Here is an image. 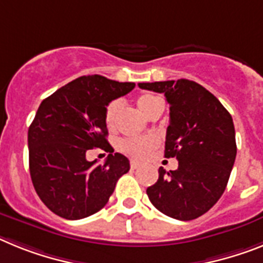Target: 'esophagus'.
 Segmentation results:
<instances>
[{"label":"esophagus","mask_w":263,"mask_h":263,"mask_svg":"<svg viewBox=\"0 0 263 263\" xmlns=\"http://www.w3.org/2000/svg\"><path fill=\"white\" fill-rule=\"evenodd\" d=\"M130 167H132V169H138V167H140V162H137V161H132V162H130Z\"/></svg>","instance_id":"1"}]
</instances>
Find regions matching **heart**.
I'll list each match as a JSON object with an SVG mask.
<instances>
[{"mask_svg": "<svg viewBox=\"0 0 263 263\" xmlns=\"http://www.w3.org/2000/svg\"><path fill=\"white\" fill-rule=\"evenodd\" d=\"M136 104L138 109L141 110V113L143 116H146L149 118L153 114L154 110L162 104V101L158 97L153 96V94H141L136 100ZM121 109V102L118 100L111 101L106 106L105 110V123L107 127H114L117 121V116ZM158 141L154 137H140V138H126V140L121 141L120 149L123 153L130 156L132 158L142 159L145 157L149 156L152 152L157 147Z\"/></svg>", "mask_w": 263, "mask_h": 263, "instance_id": "1", "label": "heart"}]
</instances>
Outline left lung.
<instances>
[{
	"instance_id": "8db88e82",
	"label": "left lung",
	"mask_w": 263,
	"mask_h": 263,
	"mask_svg": "<svg viewBox=\"0 0 263 263\" xmlns=\"http://www.w3.org/2000/svg\"><path fill=\"white\" fill-rule=\"evenodd\" d=\"M141 89L163 93L170 105L165 157L178 169L159 167L147 187L150 202L167 217L190 221L217 203L228 185L237 156L233 118L223 105L194 81L142 82Z\"/></svg>"
}]
</instances>
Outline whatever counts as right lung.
<instances>
[{"mask_svg":"<svg viewBox=\"0 0 263 263\" xmlns=\"http://www.w3.org/2000/svg\"><path fill=\"white\" fill-rule=\"evenodd\" d=\"M136 86L94 74L71 81L45 98L28 132L29 169L38 197L54 214L81 219L100 212L129 159L113 154L105 110ZM93 147L109 151L104 165L87 161Z\"/></svg>","mask_w":263,"mask_h":263,"instance_id":"add662e5","label":"right lung"}]
</instances>
